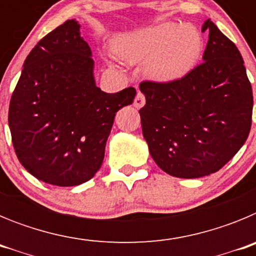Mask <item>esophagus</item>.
Returning a JSON list of instances; mask_svg holds the SVG:
<instances>
[{
	"label": "esophagus",
	"mask_w": 256,
	"mask_h": 256,
	"mask_svg": "<svg viewBox=\"0 0 256 256\" xmlns=\"http://www.w3.org/2000/svg\"><path fill=\"white\" fill-rule=\"evenodd\" d=\"M144 102H146V100H144V94L138 92V94H137V96H136L134 102H133V105H134V108H142V106L144 105Z\"/></svg>",
	"instance_id": "1"
}]
</instances>
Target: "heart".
Masks as SVG:
<instances>
[{
  "mask_svg": "<svg viewBox=\"0 0 256 256\" xmlns=\"http://www.w3.org/2000/svg\"><path fill=\"white\" fill-rule=\"evenodd\" d=\"M114 51L128 64L146 62V73L155 80L170 82L195 66L202 38L194 26L165 22L118 37Z\"/></svg>",
  "mask_w": 256,
  "mask_h": 256,
  "instance_id": "heart-1",
  "label": "heart"
}]
</instances>
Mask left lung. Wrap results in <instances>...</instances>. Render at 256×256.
<instances>
[{"label":"left lung","instance_id":"left-lung-1","mask_svg":"<svg viewBox=\"0 0 256 256\" xmlns=\"http://www.w3.org/2000/svg\"><path fill=\"white\" fill-rule=\"evenodd\" d=\"M202 62L172 82H142V133L165 173L200 178L216 173L242 148L252 128V90L236 44L210 19Z\"/></svg>","mask_w":256,"mask_h":256}]
</instances>
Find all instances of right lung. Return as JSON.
I'll return each mask as SVG.
<instances>
[{"label":"right lung","mask_w":256,"mask_h":256,"mask_svg":"<svg viewBox=\"0 0 256 256\" xmlns=\"http://www.w3.org/2000/svg\"><path fill=\"white\" fill-rule=\"evenodd\" d=\"M76 20H66L32 50L11 96L8 126L18 159L54 186H78L101 168L116 112L134 100L128 87L106 94Z\"/></svg>","instance_id":"obj_1"}]
</instances>
